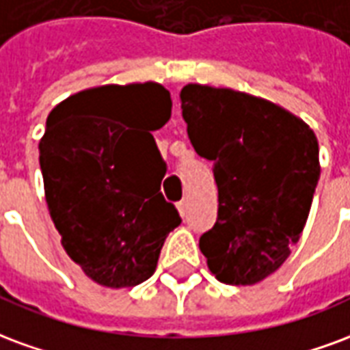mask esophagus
Segmentation results:
<instances>
[{"label": "esophagus", "instance_id": "34e87169", "mask_svg": "<svg viewBox=\"0 0 350 350\" xmlns=\"http://www.w3.org/2000/svg\"><path fill=\"white\" fill-rule=\"evenodd\" d=\"M186 208H188V203H186L185 200L178 201V203H177V211H178V214H180V216H185Z\"/></svg>", "mask_w": 350, "mask_h": 350}]
</instances>
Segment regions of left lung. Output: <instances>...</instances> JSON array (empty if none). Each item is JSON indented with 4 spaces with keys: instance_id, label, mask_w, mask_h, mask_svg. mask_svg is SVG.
<instances>
[{
    "instance_id": "8db88e82",
    "label": "left lung",
    "mask_w": 350,
    "mask_h": 350,
    "mask_svg": "<svg viewBox=\"0 0 350 350\" xmlns=\"http://www.w3.org/2000/svg\"><path fill=\"white\" fill-rule=\"evenodd\" d=\"M188 137L214 162L218 220L201 234L208 270L254 285L291 256L310 214L321 165L313 130L274 102L228 88L180 91Z\"/></svg>"
}]
</instances>
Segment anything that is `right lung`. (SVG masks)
Masks as SVG:
<instances>
[{"mask_svg":"<svg viewBox=\"0 0 350 350\" xmlns=\"http://www.w3.org/2000/svg\"><path fill=\"white\" fill-rule=\"evenodd\" d=\"M170 117V91L145 81L80 91L46 119L39 162L48 211L68 257L98 285L149 280L180 224L160 192L165 162L150 134Z\"/></svg>","mask_w":350,"mask_h":350,"instance_id":"obj_1","label":"right lung"}]
</instances>
